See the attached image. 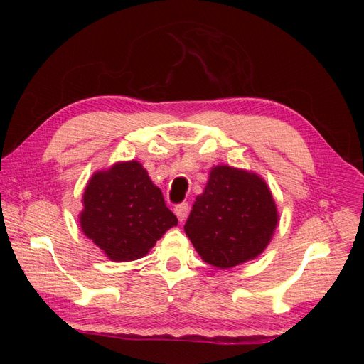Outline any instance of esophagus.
<instances>
[{"label": "esophagus", "mask_w": 364, "mask_h": 364, "mask_svg": "<svg viewBox=\"0 0 364 364\" xmlns=\"http://www.w3.org/2000/svg\"><path fill=\"white\" fill-rule=\"evenodd\" d=\"M188 209H190L188 203H186V202H182V203H179V205H176V206H174V214L178 215V218L181 220V222H183V220L186 218V215H188Z\"/></svg>", "instance_id": "esophagus-1"}]
</instances>
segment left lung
Returning <instances> with one entry per match:
<instances>
[{
	"instance_id": "1",
	"label": "left lung",
	"mask_w": 364,
	"mask_h": 364,
	"mask_svg": "<svg viewBox=\"0 0 364 364\" xmlns=\"http://www.w3.org/2000/svg\"><path fill=\"white\" fill-rule=\"evenodd\" d=\"M278 223L277 205L257 174L218 165L183 226L205 262L229 269L258 257Z\"/></svg>"
}]
</instances>
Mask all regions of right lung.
Segmentation results:
<instances>
[{
	"label": "right lung",
	"mask_w": 364,
	"mask_h": 364,
	"mask_svg": "<svg viewBox=\"0 0 364 364\" xmlns=\"http://www.w3.org/2000/svg\"><path fill=\"white\" fill-rule=\"evenodd\" d=\"M83 206L85 235L114 261L142 258L178 225L161 190L136 161L95 173L85 190Z\"/></svg>",
	"instance_id": "right-lung-1"
}]
</instances>
